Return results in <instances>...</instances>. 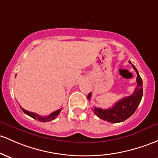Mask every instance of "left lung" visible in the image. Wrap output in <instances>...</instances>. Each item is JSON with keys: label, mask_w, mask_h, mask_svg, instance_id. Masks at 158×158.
Masks as SVG:
<instances>
[{"label": "left lung", "mask_w": 158, "mask_h": 158, "mask_svg": "<svg viewBox=\"0 0 158 158\" xmlns=\"http://www.w3.org/2000/svg\"><path fill=\"white\" fill-rule=\"evenodd\" d=\"M129 63L133 66V68L137 74L136 77L137 85L135 88L134 92L131 96L121 99L120 100L116 102L112 108L103 110L95 106L94 107V110H92L95 115L103 120L112 123L122 122L131 117L139 105L143 98V81L134 65L131 61H129ZM91 92H90L88 95V99L89 100H91Z\"/></svg>", "instance_id": "obj_1"}]
</instances>
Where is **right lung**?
Returning a JSON list of instances; mask_svg holds the SVG:
<instances>
[{
	"label": "right lung",
	"mask_w": 158,
	"mask_h": 158,
	"mask_svg": "<svg viewBox=\"0 0 158 158\" xmlns=\"http://www.w3.org/2000/svg\"><path fill=\"white\" fill-rule=\"evenodd\" d=\"M20 108H21V110H22L24 112H25L26 115H29L30 117L36 119V120H38L39 121H42V122H46V121H50L54 120V119H55V118L57 117V116L59 115L60 111H61V109H60V110H56V111H55V112H52V113L50 114L49 115L40 116L37 113H34V112H28V111L24 110V109L22 108V106H20Z\"/></svg>",
	"instance_id": "1"
}]
</instances>
